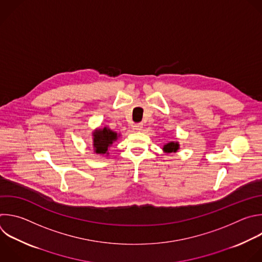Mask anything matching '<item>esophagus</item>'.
I'll use <instances>...</instances> for the list:
<instances>
[{
  "mask_svg": "<svg viewBox=\"0 0 262 262\" xmlns=\"http://www.w3.org/2000/svg\"><path fill=\"white\" fill-rule=\"evenodd\" d=\"M143 123H137V124H135V129L137 130V132H141L142 129H143Z\"/></svg>",
  "mask_w": 262,
  "mask_h": 262,
  "instance_id": "esophagus-1",
  "label": "esophagus"
}]
</instances>
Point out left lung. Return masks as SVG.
Masks as SVG:
<instances>
[{
  "label": "left lung",
  "instance_id": "obj_1",
  "mask_svg": "<svg viewBox=\"0 0 262 262\" xmlns=\"http://www.w3.org/2000/svg\"><path fill=\"white\" fill-rule=\"evenodd\" d=\"M179 146L180 145L178 142H169V143H166L162 149L166 153H171V152H177L179 149Z\"/></svg>",
  "mask_w": 262,
  "mask_h": 262
}]
</instances>
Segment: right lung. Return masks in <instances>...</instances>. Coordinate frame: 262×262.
Returning <instances> with one entry per match:
<instances>
[{
	"label": "right lung",
	"mask_w": 262,
	"mask_h": 262,
	"mask_svg": "<svg viewBox=\"0 0 262 262\" xmlns=\"http://www.w3.org/2000/svg\"><path fill=\"white\" fill-rule=\"evenodd\" d=\"M94 149L97 154H109L108 148L118 139L117 133L108 127L96 129L93 133Z\"/></svg>",
	"instance_id": "obj_1"
}]
</instances>
